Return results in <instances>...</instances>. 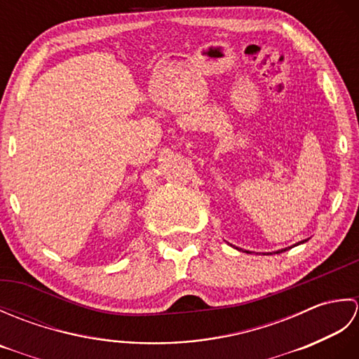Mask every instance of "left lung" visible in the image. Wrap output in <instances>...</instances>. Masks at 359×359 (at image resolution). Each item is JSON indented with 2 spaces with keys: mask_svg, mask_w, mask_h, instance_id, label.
I'll use <instances>...</instances> for the list:
<instances>
[{
  "mask_svg": "<svg viewBox=\"0 0 359 359\" xmlns=\"http://www.w3.org/2000/svg\"><path fill=\"white\" fill-rule=\"evenodd\" d=\"M304 242H307V239H306V241H301V242H297V243H294V245H293V247H296V245H299V243H304ZM290 248H292V247H287V248H282V250H278V251H274V253H282V251H287V250H290ZM247 253H248V251H247Z\"/></svg>",
  "mask_w": 359,
  "mask_h": 359,
  "instance_id": "1",
  "label": "left lung"
}]
</instances>
